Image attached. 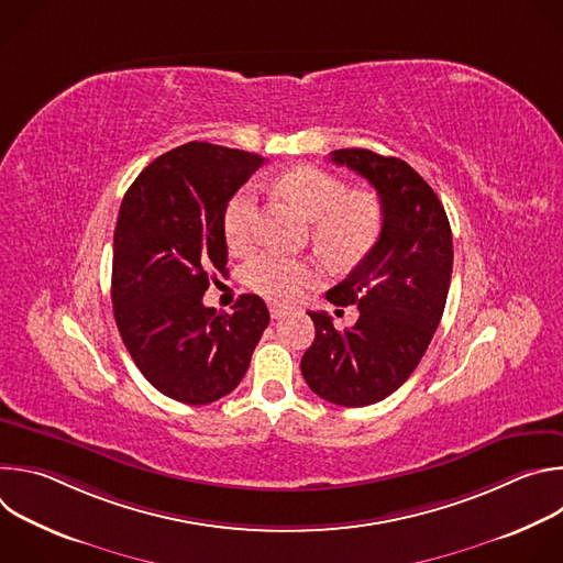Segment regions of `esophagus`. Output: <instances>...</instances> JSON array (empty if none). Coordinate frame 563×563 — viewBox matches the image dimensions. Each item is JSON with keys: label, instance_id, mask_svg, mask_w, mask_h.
<instances>
[{"label": "esophagus", "instance_id": "esophagus-1", "mask_svg": "<svg viewBox=\"0 0 563 563\" xmlns=\"http://www.w3.org/2000/svg\"><path fill=\"white\" fill-rule=\"evenodd\" d=\"M287 311H289V309L283 307V305H276V302L269 305V316H272V318H283Z\"/></svg>", "mask_w": 563, "mask_h": 563}]
</instances>
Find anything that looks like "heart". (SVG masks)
Masks as SVG:
<instances>
[{
	"mask_svg": "<svg viewBox=\"0 0 563 563\" xmlns=\"http://www.w3.org/2000/svg\"><path fill=\"white\" fill-rule=\"evenodd\" d=\"M280 189L313 220V243L334 265H354L376 245L383 213L376 198L347 194L325 169L296 167L280 176ZM261 207L254 185L240 187L227 202L222 231L233 254L250 252L258 240ZM245 283L267 300L291 302L323 278L313 261L263 252L245 265Z\"/></svg>",
	"mask_w": 563,
	"mask_h": 563,
	"instance_id": "1",
	"label": "heart"
}]
</instances>
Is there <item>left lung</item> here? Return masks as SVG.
<instances>
[{
    "mask_svg": "<svg viewBox=\"0 0 563 563\" xmlns=\"http://www.w3.org/2000/svg\"><path fill=\"white\" fill-rule=\"evenodd\" d=\"M330 157L376 189L383 227L358 267L325 294L336 307L356 305L358 320L339 332L325 311H307L316 336L300 372L320 398L365 408L410 378L439 328L452 231L432 187L404 159L367 148H339Z\"/></svg>",
    "mask_w": 563,
    "mask_h": 563,
    "instance_id": "8db88e82",
    "label": "left lung"
}]
</instances>
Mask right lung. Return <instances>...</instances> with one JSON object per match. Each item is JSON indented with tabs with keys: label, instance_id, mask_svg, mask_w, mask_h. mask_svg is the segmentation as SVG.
<instances>
[{
	"label": "right lung",
	"instance_id": "add662e5",
	"mask_svg": "<svg viewBox=\"0 0 563 563\" xmlns=\"http://www.w3.org/2000/svg\"><path fill=\"white\" fill-rule=\"evenodd\" d=\"M265 157L187 142L133 180L113 233L111 300L120 336L144 378L187 406H207L243 380L269 325L261 296L233 311L202 305L227 265L222 216Z\"/></svg>",
	"mask_w": 563,
	"mask_h": 563
}]
</instances>
